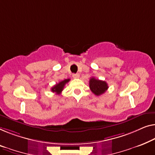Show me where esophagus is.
<instances>
[{
  "label": "esophagus",
  "instance_id": "34e87169",
  "mask_svg": "<svg viewBox=\"0 0 155 155\" xmlns=\"http://www.w3.org/2000/svg\"><path fill=\"white\" fill-rule=\"evenodd\" d=\"M73 78H80V74L79 73L73 74Z\"/></svg>",
  "mask_w": 155,
  "mask_h": 155
}]
</instances>
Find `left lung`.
I'll return each instance as SVG.
<instances>
[{
  "label": "left lung",
  "mask_w": 155,
  "mask_h": 155,
  "mask_svg": "<svg viewBox=\"0 0 155 155\" xmlns=\"http://www.w3.org/2000/svg\"><path fill=\"white\" fill-rule=\"evenodd\" d=\"M89 88L95 95L100 96L107 91L108 86L106 82L96 79L95 78H91L89 80Z\"/></svg>",
  "instance_id": "8db88e82"
}]
</instances>
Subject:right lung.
<instances>
[{"label": "right lung", "mask_w": 155, "mask_h": 155, "mask_svg": "<svg viewBox=\"0 0 155 155\" xmlns=\"http://www.w3.org/2000/svg\"><path fill=\"white\" fill-rule=\"evenodd\" d=\"M69 81H70V79H66L63 80V81L59 82L58 84H56L51 89V91H52V92H55L56 94H58V95H59V94L61 93L63 89H64L65 84H66V83H68Z\"/></svg>", "instance_id": "1"}]
</instances>
